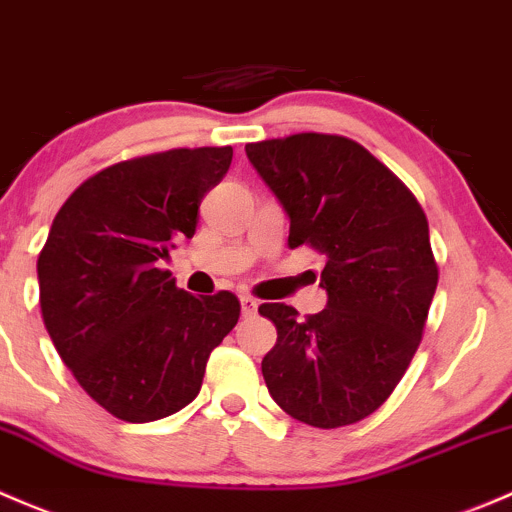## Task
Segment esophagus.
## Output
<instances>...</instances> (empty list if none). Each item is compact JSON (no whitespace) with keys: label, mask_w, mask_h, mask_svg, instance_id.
Listing matches in <instances>:
<instances>
[{"label":"esophagus","mask_w":512,"mask_h":512,"mask_svg":"<svg viewBox=\"0 0 512 512\" xmlns=\"http://www.w3.org/2000/svg\"><path fill=\"white\" fill-rule=\"evenodd\" d=\"M241 313L246 315V318H251V315H256L258 310V300L251 298V295H241Z\"/></svg>","instance_id":"esophagus-1"}]
</instances>
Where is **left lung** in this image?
Here are the masks:
<instances>
[{"mask_svg":"<svg viewBox=\"0 0 512 512\" xmlns=\"http://www.w3.org/2000/svg\"><path fill=\"white\" fill-rule=\"evenodd\" d=\"M246 157L291 221L288 246L328 258L320 313L258 308L278 333L261 362L268 392L303 424H355L382 407L421 342L439 283L429 221L414 194L347 138L300 133L246 145Z\"/></svg>","mask_w":512,"mask_h":512,"instance_id":"1","label":"left lung"}]
</instances>
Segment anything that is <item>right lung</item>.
Segmentation results:
<instances>
[{
    "label": "right lung",
    "mask_w": 512,
    "mask_h": 512,
    "mask_svg": "<svg viewBox=\"0 0 512 512\" xmlns=\"http://www.w3.org/2000/svg\"><path fill=\"white\" fill-rule=\"evenodd\" d=\"M231 147L118 162L81 184L39 254L41 315L63 365L105 412L133 424L187 407L241 313L234 293L192 295L162 263L192 239Z\"/></svg>",
    "instance_id": "right-lung-1"
}]
</instances>
